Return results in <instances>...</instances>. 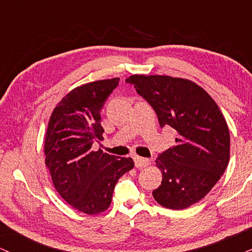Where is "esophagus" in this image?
<instances>
[{"mask_svg": "<svg viewBox=\"0 0 252 252\" xmlns=\"http://www.w3.org/2000/svg\"><path fill=\"white\" fill-rule=\"evenodd\" d=\"M150 164V160L146 158H141V157H134V165L137 168L146 167Z\"/></svg>", "mask_w": 252, "mask_h": 252, "instance_id": "esophagus-1", "label": "esophagus"}]
</instances>
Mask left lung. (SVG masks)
<instances>
[{
  "mask_svg": "<svg viewBox=\"0 0 252 252\" xmlns=\"http://www.w3.org/2000/svg\"><path fill=\"white\" fill-rule=\"evenodd\" d=\"M126 82L152 106L161 127L178 133L177 144L156 160L162 180L153 198L172 210L199 202L223 176L230 159V133L218 105L188 79L134 74Z\"/></svg>",
  "mask_w": 252,
  "mask_h": 252,
  "instance_id": "obj_1",
  "label": "left lung"
}]
</instances>
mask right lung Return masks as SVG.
<instances>
[{
	"label": "right lung",
	"instance_id": "1",
	"mask_svg": "<svg viewBox=\"0 0 252 252\" xmlns=\"http://www.w3.org/2000/svg\"><path fill=\"white\" fill-rule=\"evenodd\" d=\"M119 78L97 80L74 88L53 111L44 138L46 166L59 194L80 212L97 215L111 205L115 184L134 167L132 158H118L101 150L100 111Z\"/></svg>",
	"mask_w": 252,
	"mask_h": 252
}]
</instances>
